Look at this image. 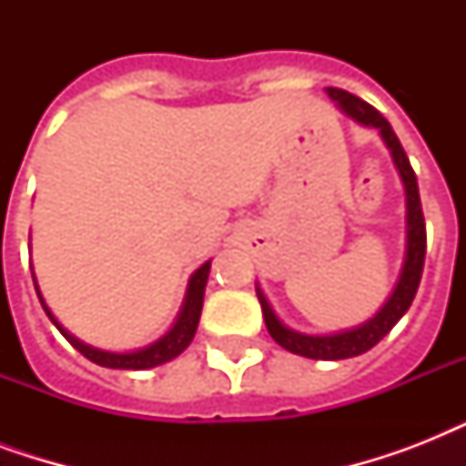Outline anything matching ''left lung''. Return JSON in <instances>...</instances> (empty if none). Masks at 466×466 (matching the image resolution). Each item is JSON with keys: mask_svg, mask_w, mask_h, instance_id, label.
<instances>
[{"mask_svg": "<svg viewBox=\"0 0 466 466\" xmlns=\"http://www.w3.org/2000/svg\"><path fill=\"white\" fill-rule=\"evenodd\" d=\"M329 98L339 104V108L346 113L348 118H353L355 123L368 127H377V133L382 135L384 145L390 149L394 167H397L401 181H404L406 190V256L404 268L399 276V283L390 299L384 302V307L377 311L375 317L368 319L365 324L346 329L339 333H326V336H309V333H299L276 317V311L261 292V288H256L258 302H261L263 319H266V329L273 336L278 346H283L285 350H290L302 358H311V360H343V358H355V355L368 353L370 348L377 346L387 333L397 326V321L406 314V309L411 307L416 290H419L420 273H423V261H426V219H423V208H420L419 196V181L413 174L409 157H406L401 142L391 130L390 120L384 118L382 113L365 104L362 98L353 96L343 89L329 86L326 89Z\"/></svg>", "mask_w": 466, "mask_h": 466, "instance_id": "1", "label": "left lung"}]
</instances>
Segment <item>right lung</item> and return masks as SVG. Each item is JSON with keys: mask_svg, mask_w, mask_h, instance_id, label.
I'll use <instances>...</instances> for the list:
<instances>
[{"mask_svg": "<svg viewBox=\"0 0 466 466\" xmlns=\"http://www.w3.org/2000/svg\"><path fill=\"white\" fill-rule=\"evenodd\" d=\"M208 276H210V261H205L200 268L190 276L188 280V290H186V299H183V307L178 311V319L174 321V326L168 329L159 340L149 343V346L140 348V350H130V353H111V350H101V348L86 346L84 340L75 339L72 333L65 329V326L55 319V314L47 309L46 299L40 295L38 283H35V276H33V283H35V292H38V299L46 314L50 317L60 333L65 339L72 343V346L84 355L89 358L91 362H96L101 368H113V370H149L157 368V365H164V362L174 360L176 355H181L186 348L190 346V340L196 336L198 321H200V311H203V295H205V285H208Z\"/></svg>", "mask_w": 466, "mask_h": 466, "instance_id": "right-lung-1", "label": "right lung"}]
</instances>
